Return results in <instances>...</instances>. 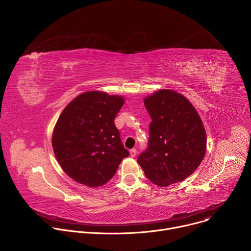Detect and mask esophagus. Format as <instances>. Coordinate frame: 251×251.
<instances>
[{
	"label": "esophagus",
	"instance_id": "esophagus-1",
	"mask_svg": "<svg viewBox=\"0 0 251 251\" xmlns=\"http://www.w3.org/2000/svg\"><path fill=\"white\" fill-rule=\"evenodd\" d=\"M136 154H137V150H136V149H131V150H130V156H131V157L134 158V157L136 156Z\"/></svg>",
	"mask_w": 251,
	"mask_h": 251
}]
</instances>
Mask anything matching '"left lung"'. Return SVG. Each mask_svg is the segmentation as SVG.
<instances>
[{"label": "left lung", "instance_id": "8db88e82", "mask_svg": "<svg viewBox=\"0 0 251 251\" xmlns=\"http://www.w3.org/2000/svg\"><path fill=\"white\" fill-rule=\"evenodd\" d=\"M151 116L147 149L137 159L149 180L160 187L184 181L201 165L206 150L203 124L181 93L162 89L144 99Z\"/></svg>", "mask_w": 251, "mask_h": 251}]
</instances>
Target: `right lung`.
<instances>
[{
    "mask_svg": "<svg viewBox=\"0 0 251 251\" xmlns=\"http://www.w3.org/2000/svg\"><path fill=\"white\" fill-rule=\"evenodd\" d=\"M123 104L122 96L87 91L61 112L52 133V148L62 170L75 182L103 186L129 156L114 124Z\"/></svg>",
    "mask_w": 251,
    "mask_h": 251,
    "instance_id": "obj_1",
    "label": "right lung"
}]
</instances>
